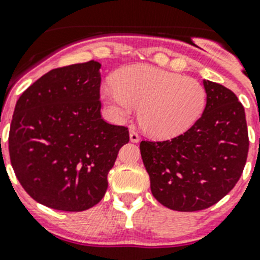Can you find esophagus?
Returning a JSON list of instances; mask_svg holds the SVG:
<instances>
[{
    "label": "esophagus",
    "mask_w": 260,
    "mask_h": 260,
    "mask_svg": "<svg viewBox=\"0 0 260 260\" xmlns=\"http://www.w3.org/2000/svg\"><path fill=\"white\" fill-rule=\"evenodd\" d=\"M139 139H141V138H139V134L135 132L134 128H132V130H130V141L137 143V142H139Z\"/></svg>",
    "instance_id": "obj_1"
}]
</instances>
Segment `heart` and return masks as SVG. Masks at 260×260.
I'll return each mask as SVG.
<instances>
[{
	"label": "heart",
	"instance_id": "1",
	"mask_svg": "<svg viewBox=\"0 0 260 260\" xmlns=\"http://www.w3.org/2000/svg\"><path fill=\"white\" fill-rule=\"evenodd\" d=\"M102 98L117 121L139 109L142 128L156 138L182 134L198 121L207 103V92L197 79L146 65L123 69L103 87Z\"/></svg>",
	"mask_w": 260,
	"mask_h": 260
}]
</instances>
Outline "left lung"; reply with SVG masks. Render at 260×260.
Segmentation results:
<instances>
[{"mask_svg":"<svg viewBox=\"0 0 260 260\" xmlns=\"http://www.w3.org/2000/svg\"><path fill=\"white\" fill-rule=\"evenodd\" d=\"M201 118L167 141L141 142V155L158 203L181 212L202 211L233 189L246 164L249 134L242 104L231 89L204 80Z\"/></svg>","mask_w":260,"mask_h":260,"instance_id":"obj_1","label":"left lung"}]
</instances>
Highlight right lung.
<instances>
[{"mask_svg":"<svg viewBox=\"0 0 260 260\" xmlns=\"http://www.w3.org/2000/svg\"><path fill=\"white\" fill-rule=\"evenodd\" d=\"M96 61L53 69L18 99L10 133L11 167L32 199L79 212L102 201L108 173L128 143L126 126L102 118Z\"/></svg>","mask_w":260,"mask_h":260,"instance_id":"obj_1","label":"right lung"}]
</instances>
